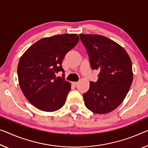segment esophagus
Listing matches in <instances>:
<instances>
[{
  "label": "esophagus",
  "mask_w": 148,
  "mask_h": 148,
  "mask_svg": "<svg viewBox=\"0 0 148 148\" xmlns=\"http://www.w3.org/2000/svg\"><path fill=\"white\" fill-rule=\"evenodd\" d=\"M72 84L74 87H77V85H78V82H73Z\"/></svg>",
  "instance_id": "esophagus-1"
}]
</instances>
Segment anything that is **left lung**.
Segmentation results:
<instances>
[{
	"mask_svg": "<svg viewBox=\"0 0 148 148\" xmlns=\"http://www.w3.org/2000/svg\"><path fill=\"white\" fill-rule=\"evenodd\" d=\"M87 49L90 67L99 70L97 82L83 94L85 104L96 114H106L122 103L133 80L132 64L126 50L101 35L79 34Z\"/></svg>",
	"mask_w": 148,
	"mask_h": 148,
	"instance_id": "8db88e82",
	"label": "left lung"
}]
</instances>
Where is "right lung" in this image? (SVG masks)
<instances>
[{"mask_svg":"<svg viewBox=\"0 0 148 148\" xmlns=\"http://www.w3.org/2000/svg\"><path fill=\"white\" fill-rule=\"evenodd\" d=\"M79 36L64 34L42 38L31 45L20 58L18 77L28 101L41 110L53 112L64 105L71 90L65 81L62 61L79 42ZM62 77H56L58 72Z\"/></svg>","mask_w":148,"mask_h":148,"instance_id":"obj_1","label":"right lung"}]
</instances>
